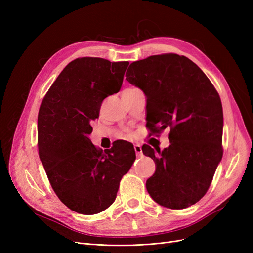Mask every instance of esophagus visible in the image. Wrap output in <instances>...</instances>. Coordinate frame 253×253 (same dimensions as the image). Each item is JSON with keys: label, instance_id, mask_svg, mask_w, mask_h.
Listing matches in <instances>:
<instances>
[{"label": "esophagus", "instance_id": "1", "mask_svg": "<svg viewBox=\"0 0 253 253\" xmlns=\"http://www.w3.org/2000/svg\"><path fill=\"white\" fill-rule=\"evenodd\" d=\"M134 150L136 152L137 156H142V150H141V145L139 144H135L134 145Z\"/></svg>", "mask_w": 253, "mask_h": 253}]
</instances>
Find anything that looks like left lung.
I'll list each match as a JSON object with an SVG mask.
<instances>
[{
  "mask_svg": "<svg viewBox=\"0 0 253 253\" xmlns=\"http://www.w3.org/2000/svg\"><path fill=\"white\" fill-rule=\"evenodd\" d=\"M126 77L147 97L151 131L170 128L168 148L142 147L156 166L145 182L148 192L166 208H188L208 191L223 157L224 118L217 91L200 67L176 53L136 61Z\"/></svg>",
  "mask_w": 253,
  "mask_h": 253,
  "instance_id": "8db88e82",
  "label": "left lung"
}]
</instances>
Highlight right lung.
I'll return each instance as SVG.
<instances>
[{
    "label": "right lung",
    "mask_w": 253,
    "mask_h": 253,
    "mask_svg": "<svg viewBox=\"0 0 253 253\" xmlns=\"http://www.w3.org/2000/svg\"><path fill=\"white\" fill-rule=\"evenodd\" d=\"M128 62L79 58L68 63L44 97L38 115V149L50 185L71 210L91 215L114 203L136 158L133 144L104 152L89 135L104 99L120 90Z\"/></svg>",
    "instance_id": "obj_1"
}]
</instances>
